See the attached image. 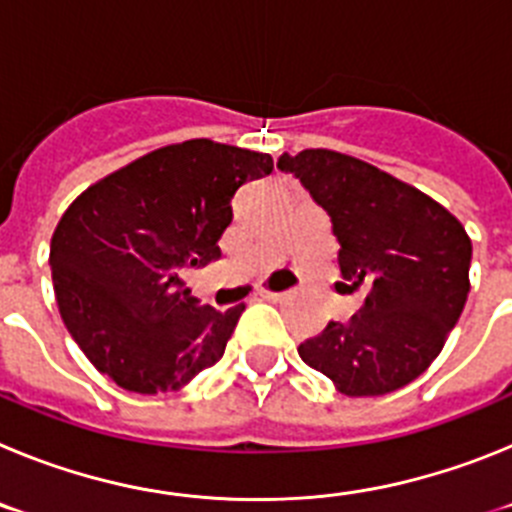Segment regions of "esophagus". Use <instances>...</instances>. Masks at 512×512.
Instances as JSON below:
<instances>
[{
    "mask_svg": "<svg viewBox=\"0 0 512 512\" xmlns=\"http://www.w3.org/2000/svg\"><path fill=\"white\" fill-rule=\"evenodd\" d=\"M261 297L269 302H282L284 297H287V292H269V289H264V292H261Z\"/></svg>",
    "mask_w": 512,
    "mask_h": 512,
    "instance_id": "34e87169",
    "label": "esophagus"
}]
</instances>
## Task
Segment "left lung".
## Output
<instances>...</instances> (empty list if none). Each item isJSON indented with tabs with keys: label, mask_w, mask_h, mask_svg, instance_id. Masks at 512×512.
Masks as SVG:
<instances>
[{
	"label": "left lung",
	"mask_w": 512,
	"mask_h": 512,
	"mask_svg": "<svg viewBox=\"0 0 512 512\" xmlns=\"http://www.w3.org/2000/svg\"><path fill=\"white\" fill-rule=\"evenodd\" d=\"M338 238L346 287L364 289L348 323L330 320L300 356L348 397L395 392L431 366L469 295L472 241L428 194L387 171L328 148L284 153Z\"/></svg>",
	"instance_id": "left-lung-1"
}]
</instances>
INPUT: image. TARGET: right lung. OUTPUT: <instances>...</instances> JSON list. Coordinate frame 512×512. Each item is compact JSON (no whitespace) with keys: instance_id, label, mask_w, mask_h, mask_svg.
Returning <instances> with one entry per match:
<instances>
[{"instance_id":"add662e5","label":"right lung","mask_w":512,"mask_h":512,"mask_svg":"<svg viewBox=\"0 0 512 512\" xmlns=\"http://www.w3.org/2000/svg\"><path fill=\"white\" fill-rule=\"evenodd\" d=\"M271 169L269 153L184 140L104 176L63 212L51 238L58 310L122 390H182L220 361L243 305H202L182 274L220 259L233 194Z\"/></svg>"}]
</instances>
